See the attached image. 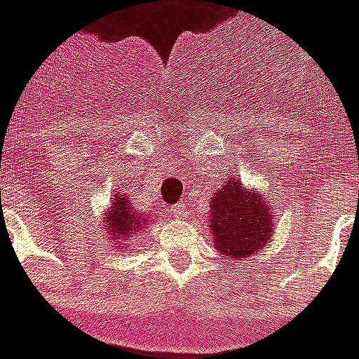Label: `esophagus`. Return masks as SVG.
<instances>
[{"label": "esophagus", "mask_w": 359, "mask_h": 359, "mask_svg": "<svg viewBox=\"0 0 359 359\" xmlns=\"http://www.w3.org/2000/svg\"><path fill=\"white\" fill-rule=\"evenodd\" d=\"M172 211H174L175 217H184L185 213H187V203H184V201H182V203L174 205V208H172Z\"/></svg>", "instance_id": "1"}]
</instances>
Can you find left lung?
<instances>
[{
    "label": "left lung",
    "instance_id": "8db88e82",
    "mask_svg": "<svg viewBox=\"0 0 359 359\" xmlns=\"http://www.w3.org/2000/svg\"><path fill=\"white\" fill-rule=\"evenodd\" d=\"M211 237L225 259L243 261L271 241L275 225L264 197L237 177H225L211 201Z\"/></svg>",
    "mask_w": 359,
    "mask_h": 359
}]
</instances>
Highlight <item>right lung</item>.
Segmentation results:
<instances>
[{"label": "right lung", "mask_w": 359, "mask_h": 359, "mask_svg": "<svg viewBox=\"0 0 359 359\" xmlns=\"http://www.w3.org/2000/svg\"><path fill=\"white\" fill-rule=\"evenodd\" d=\"M150 217H156V215H151L148 211L134 209L132 208V199L128 196H124L122 191L116 194L112 197L110 211L104 215L110 243L114 241L118 249H128V241H132V237H140V231L150 221Z\"/></svg>", "instance_id": "add662e5"}]
</instances>
